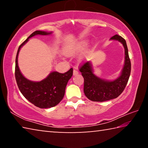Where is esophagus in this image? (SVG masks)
Listing matches in <instances>:
<instances>
[{"label": "esophagus", "mask_w": 148, "mask_h": 148, "mask_svg": "<svg viewBox=\"0 0 148 148\" xmlns=\"http://www.w3.org/2000/svg\"><path fill=\"white\" fill-rule=\"evenodd\" d=\"M78 74V71L74 69V71H73V75H74V76H75V75H76V74Z\"/></svg>", "instance_id": "1"}]
</instances>
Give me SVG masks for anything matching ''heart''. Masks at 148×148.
I'll return each mask as SVG.
<instances>
[{
  "instance_id": "obj_1",
  "label": "heart",
  "mask_w": 148,
  "mask_h": 148,
  "mask_svg": "<svg viewBox=\"0 0 148 148\" xmlns=\"http://www.w3.org/2000/svg\"><path fill=\"white\" fill-rule=\"evenodd\" d=\"M86 47L87 44L86 42H79L69 47L68 49H67V51H68L69 54L70 55H74L86 49Z\"/></svg>"
}]
</instances>
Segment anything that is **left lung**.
I'll use <instances>...</instances> for the list:
<instances>
[{
  "label": "left lung",
  "instance_id": "obj_1",
  "mask_svg": "<svg viewBox=\"0 0 148 148\" xmlns=\"http://www.w3.org/2000/svg\"><path fill=\"white\" fill-rule=\"evenodd\" d=\"M110 40L120 42L125 48V64L119 77L113 81L100 78L94 74L92 64L89 61L85 62L79 67V71L84 78L85 95L92 101L104 102L117 98L123 91L131 74V64L126 41L117 34L112 36Z\"/></svg>",
  "mask_w": 148,
  "mask_h": 148
}]
</instances>
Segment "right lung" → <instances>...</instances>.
<instances>
[{
  "label": "right lung",
  "instance_id": "right-lung-1",
  "mask_svg": "<svg viewBox=\"0 0 148 148\" xmlns=\"http://www.w3.org/2000/svg\"><path fill=\"white\" fill-rule=\"evenodd\" d=\"M51 32L36 31L30 35L20 45L16 58V76L17 86L25 99L40 108H49L58 104L63 99L65 88L69 80L73 74V69H71L64 74L52 72L48 76L40 82H32L25 78L21 73L18 66L17 58L21 47L28 42L29 39L35 35H47Z\"/></svg>",
  "mask_w": 148,
  "mask_h": 148
}]
</instances>
